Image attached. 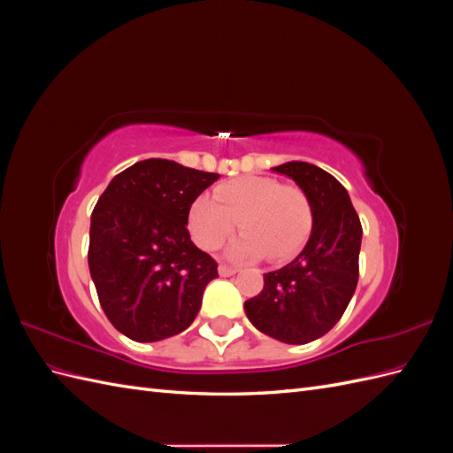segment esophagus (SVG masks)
I'll use <instances>...</instances> for the list:
<instances>
[{"label": "esophagus", "instance_id": "esophagus-1", "mask_svg": "<svg viewBox=\"0 0 453 453\" xmlns=\"http://www.w3.org/2000/svg\"><path fill=\"white\" fill-rule=\"evenodd\" d=\"M238 270L236 268H232V266H226V265H219V276H223V278H228V276H232V273H236Z\"/></svg>", "mask_w": 453, "mask_h": 453}]
</instances>
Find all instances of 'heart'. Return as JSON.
<instances>
[{"instance_id":"b5f03b06","label":"heart","mask_w":453,"mask_h":453,"mask_svg":"<svg viewBox=\"0 0 453 453\" xmlns=\"http://www.w3.org/2000/svg\"><path fill=\"white\" fill-rule=\"evenodd\" d=\"M311 205L303 188L281 185L272 177L245 175L200 196L188 210V230L205 251H213L234 232V258L285 260L296 255L311 232Z\"/></svg>"}]
</instances>
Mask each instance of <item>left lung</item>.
Returning a JSON list of instances; mask_svg holds the SVG:
<instances>
[{"mask_svg":"<svg viewBox=\"0 0 453 453\" xmlns=\"http://www.w3.org/2000/svg\"><path fill=\"white\" fill-rule=\"evenodd\" d=\"M304 190L311 205V234L289 265L265 273V287L245 300V315L285 344H308L326 334L344 315L359 280L363 228L348 190L328 172L308 162L272 168Z\"/></svg>","mask_w":453,"mask_h":453,"instance_id":"8db88e82","label":"left lung"}]
</instances>
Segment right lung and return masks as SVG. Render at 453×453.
<instances>
[{
  "instance_id": "right-lung-1",
  "label": "right lung",
  "mask_w": 453,
  "mask_h": 453,
  "mask_svg": "<svg viewBox=\"0 0 453 453\" xmlns=\"http://www.w3.org/2000/svg\"><path fill=\"white\" fill-rule=\"evenodd\" d=\"M217 180L149 158L115 175L96 203L90 276L107 319L130 340L158 342L195 321L217 263L190 242L188 210Z\"/></svg>"
}]
</instances>
